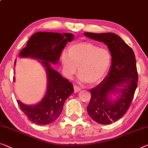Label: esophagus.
Returning a JSON list of instances; mask_svg holds the SVG:
<instances>
[{
  "label": "esophagus",
  "instance_id": "1",
  "mask_svg": "<svg viewBox=\"0 0 148 148\" xmlns=\"http://www.w3.org/2000/svg\"><path fill=\"white\" fill-rule=\"evenodd\" d=\"M74 89L75 92H78L79 91H80V90H81V88L79 86H76V85H75L74 86Z\"/></svg>",
  "mask_w": 148,
  "mask_h": 148
}]
</instances>
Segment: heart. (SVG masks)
Listing matches in <instances>:
<instances>
[{
	"label": "heart",
	"mask_w": 148,
	"mask_h": 148,
	"mask_svg": "<svg viewBox=\"0 0 148 148\" xmlns=\"http://www.w3.org/2000/svg\"><path fill=\"white\" fill-rule=\"evenodd\" d=\"M112 56L107 48L84 42L74 44L61 55L64 72L68 78H73L77 67L82 82L96 84L104 78L111 64Z\"/></svg>",
	"instance_id": "b5f03b06"
}]
</instances>
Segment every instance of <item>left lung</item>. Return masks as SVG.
I'll use <instances>...</instances> for the list:
<instances>
[{
    "instance_id": "8db88e82",
    "label": "left lung",
    "mask_w": 148,
    "mask_h": 148,
    "mask_svg": "<svg viewBox=\"0 0 148 148\" xmlns=\"http://www.w3.org/2000/svg\"><path fill=\"white\" fill-rule=\"evenodd\" d=\"M88 38L108 46L112 56L108 74L90 89L91 99L87 111L100 124H111L124 115L130 106L138 86V72L133 50L114 33L85 32ZM116 96L115 100L111 96Z\"/></svg>"
}]
</instances>
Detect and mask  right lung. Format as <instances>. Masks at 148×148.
<instances>
[{"label": "right lung", "mask_w": 148, "mask_h": 148, "mask_svg": "<svg viewBox=\"0 0 148 148\" xmlns=\"http://www.w3.org/2000/svg\"><path fill=\"white\" fill-rule=\"evenodd\" d=\"M74 37L71 33L38 32L31 36L26 47L20 52L21 58L38 60L47 75V89L40 102L26 105L17 100L21 110L33 123L46 125L56 120L62 111L66 100L74 92L72 83L53 69L50 64L58 62L63 49ZM15 63L16 60L14 65ZM13 80L15 81L14 77Z\"/></svg>", "instance_id": "add662e5"}]
</instances>
